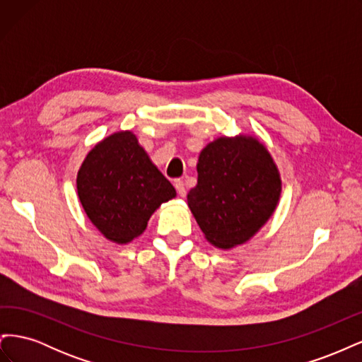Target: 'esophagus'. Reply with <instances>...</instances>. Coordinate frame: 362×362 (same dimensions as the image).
Masks as SVG:
<instances>
[{"label":"esophagus","mask_w":362,"mask_h":362,"mask_svg":"<svg viewBox=\"0 0 362 362\" xmlns=\"http://www.w3.org/2000/svg\"><path fill=\"white\" fill-rule=\"evenodd\" d=\"M175 189H177V192H178V194L181 196V198H184V196L187 194V190H185V184L181 180L175 181Z\"/></svg>","instance_id":"1"}]
</instances>
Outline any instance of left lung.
Wrapping results in <instances>:
<instances>
[{
	"label": "left lung",
	"mask_w": 362,
	"mask_h": 362,
	"mask_svg": "<svg viewBox=\"0 0 362 362\" xmlns=\"http://www.w3.org/2000/svg\"><path fill=\"white\" fill-rule=\"evenodd\" d=\"M187 204L205 238L221 249L246 243L264 226L281 196V177L266 146L252 136L218 137L198 160Z\"/></svg>",
	"instance_id": "obj_1"
}]
</instances>
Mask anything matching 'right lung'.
Listing matches in <instances>:
<instances>
[{
	"instance_id": "right-lung-1",
	"label": "right lung",
	"mask_w": 362,
	"mask_h": 362,
	"mask_svg": "<svg viewBox=\"0 0 362 362\" xmlns=\"http://www.w3.org/2000/svg\"><path fill=\"white\" fill-rule=\"evenodd\" d=\"M76 190L90 222L117 245L139 237L152 213L177 196L131 131L95 145L76 175Z\"/></svg>"
}]
</instances>
